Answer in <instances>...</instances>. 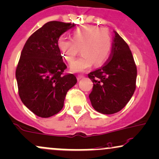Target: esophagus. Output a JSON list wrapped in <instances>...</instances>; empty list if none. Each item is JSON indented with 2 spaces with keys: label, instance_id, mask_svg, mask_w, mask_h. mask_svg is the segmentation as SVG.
<instances>
[{
  "label": "esophagus",
  "instance_id": "obj_1",
  "mask_svg": "<svg viewBox=\"0 0 159 159\" xmlns=\"http://www.w3.org/2000/svg\"><path fill=\"white\" fill-rule=\"evenodd\" d=\"M84 78V75H78V76H77V78H78V80H81V78Z\"/></svg>",
  "mask_w": 159,
  "mask_h": 159
}]
</instances>
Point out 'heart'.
Returning <instances> with one entry per match:
<instances>
[{
    "label": "heart",
    "mask_w": 159,
    "mask_h": 159,
    "mask_svg": "<svg viewBox=\"0 0 159 159\" xmlns=\"http://www.w3.org/2000/svg\"><path fill=\"white\" fill-rule=\"evenodd\" d=\"M57 46L69 63L75 59L81 49L82 55L70 66L71 71L79 72L86 70L93 63L96 66L105 63L110 56L112 39L106 29L84 25L72 31L71 39L64 36L59 38Z\"/></svg>",
    "instance_id": "1"
}]
</instances>
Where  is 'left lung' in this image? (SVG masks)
<instances>
[{
	"label": "left lung",
	"instance_id": "obj_1",
	"mask_svg": "<svg viewBox=\"0 0 159 159\" xmlns=\"http://www.w3.org/2000/svg\"><path fill=\"white\" fill-rule=\"evenodd\" d=\"M88 78L93 83L89 98L93 109L102 114L121 111L132 97L137 66L128 43L116 31L109 60L100 69L89 73Z\"/></svg>",
	"mask_w": 159,
	"mask_h": 159
}]
</instances>
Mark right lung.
<instances>
[{
	"mask_svg": "<svg viewBox=\"0 0 159 159\" xmlns=\"http://www.w3.org/2000/svg\"><path fill=\"white\" fill-rule=\"evenodd\" d=\"M75 25L51 21L29 38L16 70L19 95L29 110L41 118L57 114L68 90L77 83L73 74L63 75L67 66L57 46L59 38Z\"/></svg>",
	"mask_w": 159,
	"mask_h": 159,
	"instance_id": "obj_1",
	"label": "right lung"
}]
</instances>
